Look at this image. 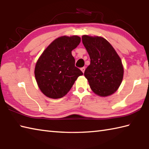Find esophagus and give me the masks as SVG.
I'll list each match as a JSON object with an SVG mask.
<instances>
[{
    "label": "esophagus",
    "instance_id": "1",
    "mask_svg": "<svg viewBox=\"0 0 149 149\" xmlns=\"http://www.w3.org/2000/svg\"><path fill=\"white\" fill-rule=\"evenodd\" d=\"M85 67H83V68H81V71L83 72V73L85 72Z\"/></svg>",
    "mask_w": 149,
    "mask_h": 149
}]
</instances>
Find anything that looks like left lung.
I'll return each mask as SVG.
<instances>
[{
	"label": "left lung",
	"instance_id": "left-lung-1",
	"mask_svg": "<svg viewBox=\"0 0 149 149\" xmlns=\"http://www.w3.org/2000/svg\"><path fill=\"white\" fill-rule=\"evenodd\" d=\"M82 42L91 58L84 72L91 88L100 96L113 94L123 79L124 68L119 56L103 38L84 35Z\"/></svg>",
	"mask_w": 149,
	"mask_h": 149
}]
</instances>
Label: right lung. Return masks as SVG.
Listing matches in <instances>:
<instances>
[{
	"mask_svg": "<svg viewBox=\"0 0 149 149\" xmlns=\"http://www.w3.org/2000/svg\"><path fill=\"white\" fill-rule=\"evenodd\" d=\"M80 41L77 36L58 38L39 58L35 67V77L40 90L47 97L58 99L64 96L78 77L83 74L75 66L71 54Z\"/></svg>",
	"mask_w": 149,
	"mask_h": 149,
	"instance_id": "obj_1",
	"label": "right lung"
}]
</instances>
